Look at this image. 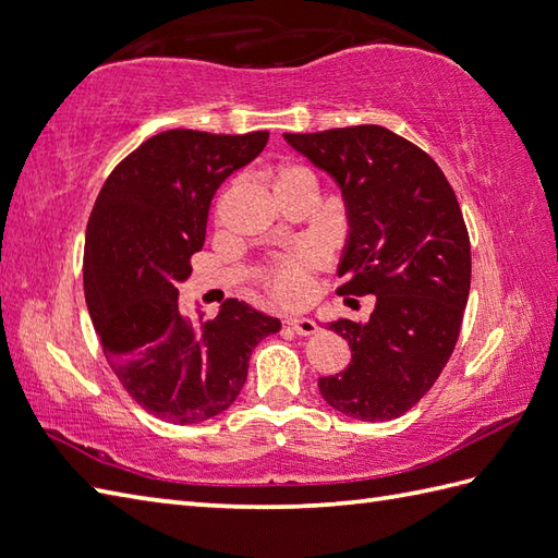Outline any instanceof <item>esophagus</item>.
<instances>
[{
	"instance_id": "obj_1",
	"label": "esophagus",
	"mask_w": 558,
	"mask_h": 558,
	"mask_svg": "<svg viewBox=\"0 0 558 558\" xmlns=\"http://www.w3.org/2000/svg\"><path fill=\"white\" fill-rule=\"evenodd\" d=\"M288 326L296 332V335H314L316 330H318V326L311 318H302V316H292V318H288Z\"/></svg>"
}]
</instances>
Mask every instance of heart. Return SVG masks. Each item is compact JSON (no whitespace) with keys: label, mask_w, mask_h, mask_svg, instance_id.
<instances>
[{"label":"heart","mask_w":558,"mask_h":558,"mask_svg":"<svg viewBox=\"0 0 558 558\" xmlns=\"http://www.w3.org/2000/svg\"><path fill=\"white\" fill-rule=\"evenodd\" d=\"M302 180H314V175L300 163H280L274 171V190L280 192L294 183H302ZM318 266L320 254L316 250H308L292 258H282L264 278L268 294L280 304H302L308 294L311 268Z\"/></svg>","instance_id":"1"}]
</instances>
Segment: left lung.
<instances>
[{
    "instance_id": "left-lung-1",
    "label": "left lung",
    "mask_w": 558,
    "mask_h": 558,
    "mask_svg": "<svg viewBox=\"0 0 558 558\" xmlns=\"http://www.w3.org/2000/svg\"><path fill=\"white\" fill-rule=\"evenodd\" d=\"M284 140L342 190L349 240L338 294L375 296L368 323H330L352 361L318 390L349 418L404 416L447 366L469 302L471 240L457 194L430 154L383 125Z\"/></svg>"
}]
</instances>
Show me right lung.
<instances>
[{"instance_id": "1", "label": "right lung", "mask_w": 558, "mask_h": 558, "mask_svg": "<svg viewBox=\"0 0 558 558\" xmlns=\"http://www.w3.org/2000/svg\"><path fill=\"white\" fill-rule=\"evenodd\" d=\"M266 142L268 131L154 135L113 168L89 214L83 280L101 352L123 390L166 423L226 411L254 347L280 330L278 318L238 300L209 320H190L178 302L216 190Z\"/></svg>"}]
</instances>
